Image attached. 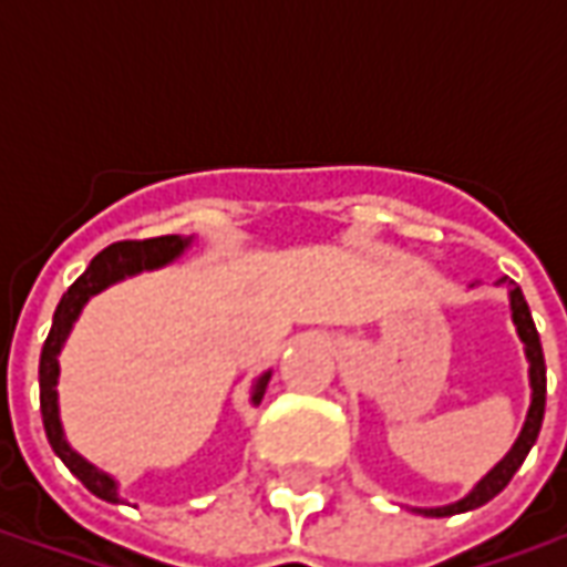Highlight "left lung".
<instances>
[{
	"label": "left lung",
	"mask_w": 567,
	"mask_h": 567,
	"mask_svg": "<svg viewBox=\"0 0 567 567\" xmlns=\"http://www.w3.org/2000/svg\"><path fill=\"white\" fill-rule=\"evenodd\" d=\"M498 285H507V297H511V319L513 328L519 333L525 349V361H528V385H532V404H528V413H525V422L519 427V437L513 440V446L507 450V455L501 458L486 476H480L474 483V488L462 495L458 501H450V504H440V507H410L413 513H422V516H455V513H467L483 507L486 501H492L498 492H504V486L511 483L513 474L523 467L525 455L535 446L537 434H540V422H544V406H547V364H544V349H540V337H537L535 319H532V309L525 303L523 288L516 282H511L507 276L498 279ZM474 288V285H471Z\"/></svg>",
	"instance_id": "obj_1"
}]
</instances>
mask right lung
I'll list each match as a JSON object with an SVG mask.
<instances>
[{
    "label": "right lung",
    "instance_id": "add662e5",
    "mask_svg": "<svg viewBox=\"0 0 567 567\" xmlns=\"http://www.w3.org/2000/svg\"><path fill=\"white\" fill-rule=\"evenodd\" d=\"M194 243V236H157V239H127V243H115V246L103 248L96 258L91 260V267L81 272L75 285L69 288L63 300L56 303L54 324L51 333L42 346V361H39V392H42V422L44 434L51 450L60 455V462L66 464L72 474L79 476L84 486L91 488L96 498L109 501V504H124L121 498V483L115 476L105 474L103 467H96L87 462L81 452L72 450V443L66 440L63 431V419H60V392H56V382H60V352L66 346L69 333L79 321L81 309L87 307V300L105 291L109 285L121 282L127 276H140V272L161 270L166 264H173L185 255L187 248ZM272 370H264L258 380L251 382V406H258L267 392V382H270Z\"/></svg>",
    "mask_w": 567,
    "mask_h": 567
}]
</instances>
